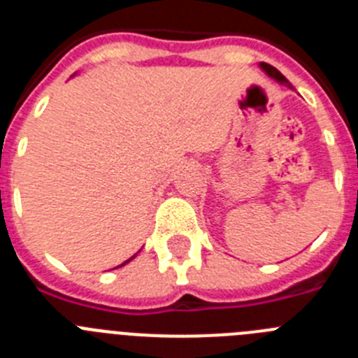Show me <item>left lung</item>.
<instances>
[{
  "mask_svg": "<svg viewBox=\"0 0 358 358\" xmlns=\"http://www.w3.org/2000/svg\"><path fill=\"white\" fill-rule=\"evenodd\" d=\"M260 68L264 69L265 73H267L268 77L271 78H274V80L276 82H280V84H285V85H290V82L287 80L285 77H283V75H281L280 71H278L276 68H274V66H271V64H267V62H260Z\"/></svg>",
  "mask_w": 358,
  "mask_h": 358,
  "instance_id": "left-lung-1",
  "label": "left lung"
}]
</instances>
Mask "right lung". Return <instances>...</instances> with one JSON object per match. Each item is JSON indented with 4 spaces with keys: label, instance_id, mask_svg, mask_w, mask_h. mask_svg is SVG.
Instances as JSON below:
<instances>
[{
    "label": "right lung",
    "instance_id": "obj_1",
    "mask_svg": "<svg viewBox=\"0 0 358 358\" xmlns=\"http://www.w3.org/2000/svg\"><path fill=\"white\" fill-rule=\"evenodd\" d=\"M136 256V255H134ZM134 256H132V258H129V260L127 262H123V264L122 265H120V267H123V265H125V264H129V262H131V260H134Z\"/></svg>",
    "mask_w": 358,
    "mask_h": 358
}]
</instances>
